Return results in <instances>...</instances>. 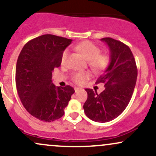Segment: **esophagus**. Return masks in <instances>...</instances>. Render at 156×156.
<instances>
[{"label":"esophagus","instance_id":"34e87169","mask_svg":"<svg viewBox=\"0 0 156 156\" xmlns=\"http://www.w3.org/2000/svg\"><path fill=\"white\" fill-rule=\"evenodd\" d=\"M74 89H75V92H78V91L80 90V89H81L79 88V87H75Z\"/></svg>","mask_w":156,"mask_h":156}]
</instances>
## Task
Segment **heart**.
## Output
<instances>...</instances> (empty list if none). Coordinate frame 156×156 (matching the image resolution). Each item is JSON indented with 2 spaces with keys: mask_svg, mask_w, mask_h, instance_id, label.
I'll return each instance as SVG.
<instances>
[{
  "mask_svg": "<svg viewBox=\"0 0 156 156\" xmlns=\"http://www.w3.org/2000/svg\"><path fill=\"white\" fill-rule=\"evenodd\" d=\"M75 48L81 53L87 59L90 67L94 70L101 71L104 69L109 62L108 55L100 53L101 49L89 41H84L79 43ZM69 54V50H64L62 55V64H65ZM90 74L89 72H76L72 75V80L77 84H83L89 79Z\"/></svg>",
  "mask_w": 156,
  "mask_h": 156,
  "instance_id": "1",
  "label": "heart"
}]
</instances>
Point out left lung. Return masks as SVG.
Returning <instances> with one entry per match:
<instances>
[{"instance_id":"1","label":"left lung","mask_w":156,"mask_h":156,"mask_svg":"<svg viewBox=\"0 0 156 156\" xmlns=\"http://www.w3.org/2000/svg\"><path fill=\"white\" fill-rule=\"evenodd\" d=\"M108 44L110 63L96 83H103L101 94L86 89L87 100L83 104L86 115L98 122H107L124 112L131 99L137 78L135 58L128 45L110 37L101 39Z\"/></svg>"}]
</instances>
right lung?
<instances>
[{
	"instance_id": "right-lung-1",
	"label": "right lung",
	"mask_w": 156,
	"mask_h": 156,
	"mask_svg": "<svg viewBox=\"0 0 156 156\" xmlns=\"http://www.w3.org/2000/svg\"><path fill=\"white\" fill-rule=\"evenodd\" d=\"M72 39L53 34L39 36L23 48L16 65L15 82L27 112L41 121L53 122L64 115L75 92L70 86L55 87L52 73L60 67L62 55Z\"/></svg>"
}]
</instances>
